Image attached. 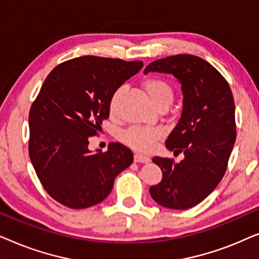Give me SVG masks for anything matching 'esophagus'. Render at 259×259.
Wrapping results in <instances>:
<instances>
[{
    "label": "esophagus",
    "instance_id": "34e87169",
    "mask_svg": "<svg viewBox=\"0 0 259 259\" xmlns=\"http://www.w3.org/2000/svg\"><path fill=\"white\" fill-rule=\"evenodd\" d=\"M151 159L146 157V155H143V154H139V153H136L134 154V161L136 162H148Z\"/></svg>",
    "mask_w": 259,
    "mask_h": 259
}]
</instances>
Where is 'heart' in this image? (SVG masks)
Listing matches in <instances>:
<instances>
[{"label": "heart", "instance_id": "b5f03b06", "mask_svg": "<svg viewBox=\"0 0 259 259\" xmlns=\"http://www.w3.org/2000/svg\"><path fill=\"white\" fill-rule=\"evenodd\" d=\"M143 87L147 94L150 95L151 100L157 107L160 106H167L173 101L175 98V90L172 84L165 79L159 76H150L143 81ZM122 88H118L113 93L111 101H109V109L114 112L118 102L119 95L121 93ZM165 136V130L162 127H146V126H133L126 130L121 134V140L128 145L134 150L140 152L150 151L155 141L161 139Z\"/></svg>", "mask_w": 259, "mask_h": 259}]
</instances>
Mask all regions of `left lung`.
Listing matches in <instances>:
<instances>
[{
	"label": "left lung",
	"instance_id": "left-lung-1",
	"mask_svg": "<svg viewBox=\"0 0 259 259\" xmlns=\"http://www.w3.org/2000/svg\"><path fill=\"white\" fill-rule=\"evenodd\" d=\"M173 74L182 83L183 112L166 140V147L185 158L154 157L161 182L150 187L161 206L185 210L213 191L225 175L236 141L235 100L225 77L199 56L178 54L155 60L144 73Z\"/></svg>",
	"mask_w": 259,
	"mask_h": 259
}]
</instances>
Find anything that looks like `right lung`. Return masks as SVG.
Returning <instances> with one entry per match:
<instances>
[{"mask_svg":"<svg viewBox=\"0 0 259 259\" xmlns=\"http://www.w3.org/2000/svg\"><path fill=\"white\" fill-rule=\"evenodd\" d=\"M143 61L81 56L60 63L46 77L29 112V158L53 199L70 208L101 203L133 153L111 143L92 153L88 138L109 116L114 92L143 68Z\"/></svg>","mask_w":259,"mask_h":259,"instance_id":"add662e5","label":"right lung"}]
</instances>
